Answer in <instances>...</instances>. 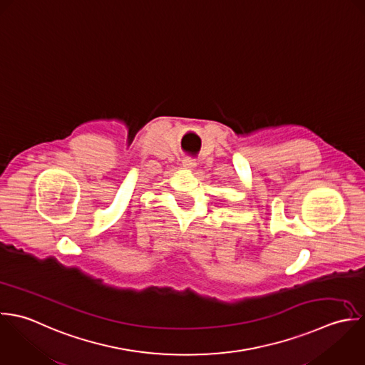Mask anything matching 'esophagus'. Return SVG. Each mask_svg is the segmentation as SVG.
Returning a JSON list of instances; mask_svg holds the SVG:
<instances>
[{"mask_svg":"<svg viewBox=\"0 0 365 365\" xmlns=\"http://www.w3.org/2000/svg\"><path fill=\"white\" fill-rule=\"evenodd\" d=\"M182 163H183V166H186V168H195V166H196V159H193L192 156H185L183 160H182Z\"/></svg>","mask_w":365,"mask_h":365,"instance_id":"34e87169","label":"esophagus"}]
</instances>
